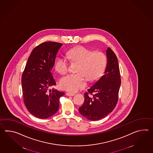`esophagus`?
<instances>
[{"label":"esophagus","instance_id":"1","mask_svg":"<svg viewBox=\"0 0 153 153\" xmlns=\"http://www.w3.org/2000/svg\"><path fill=\"white\" fill-rule=\"evenodd\" d=\"M66 95L68 96H74L75 94L74 93H67Z\"/></svg>","mask_w":153,"mask_h":153}]
</instances>
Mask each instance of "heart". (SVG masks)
Masks as SVG:
<instances>
[{"instance_id": "b5f03b06", "label": "heart", "mask_w": 153, "mask_h": 153, "mask_svg": "<svg viewBox=\"0 0 153 153\" xmlns=\"http://www.w3.org/2000/svg\"><path fill=\"white\" fill-rule=\"evenodd\" d=\"M67 55L71 61L79 64L76 74H69L62 77L60 85L62 89L76 92L85 88L87 78L94 81L101 76L105 68L106 58L101 51L92 52L84 47L74 48L68 51ZM56 71L61 75L68 71V60L65 57L58 58L55 64Z\"/></svg>"}]
</instances>
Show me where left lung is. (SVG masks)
<instances>
[{"label": "left lung", "mask_w": 153, "mask_h": 153, "mask_svg": "<svg viewBox=\"0 0 153 153\" xmlns=\"http://www.w3.org/2000/svg\"><path fill=\"white\" fill-rule=\"evenodd\" d=\"M107 63L104 75L95 81L85 93V102L79 112L85 118L98 121L112 112L118 101L121 77L117 58L108 48L106 51ZM90 93L91 96L88 95Z\"/></svg>", "instance_id": "1"}]
</instances>
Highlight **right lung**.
<instances>
[{
    "instance_id": "obj_1",
    "label": "right lung",
    "mask_w": 153,
    "mask_h": 153,
    "mask_svg": "<svg viewBox=\"0 0 153 153\" xmlns=\"http://www.w3.org/2000/svg\"><path fill=\"white\" fill-rule=\"evenodd\" d=\"M62 44L44 42L34 48L28 58L21 83L25 105L32 115L47 119L59 108V99L65 93L49 88L56 85L51 70Z\"/></svg>"
}]
</instances>
